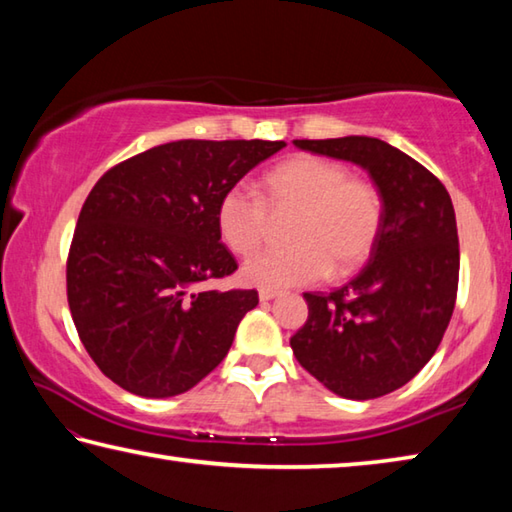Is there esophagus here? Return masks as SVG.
Segmentation results:
<instances>
[{"label":"esophagus","instance_id":"obj_1","mask_svg":"<svg viewBox=\"0 0 512 512\" xmlns=\"http://www.w3.org/2000/svg\"><path fill=\"white\" fill-rule=\"evenodd\" d=\"M279 297V290H267V288H263L261 292H258V299L261 301H272V299H276Z\"/></svg>","mask_w":512,"mask_h":512}]
</instances>
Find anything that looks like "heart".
Masks as SVG:
<instances>
[{"label":"heart","instance_id":"b5f03b06","mask_svg":"<svg viewBox=\"0 0 512 512\" xmlns=\"http://www.w3.org/2000/svg\"><path fill=\"white\" fill-rule=\"evenodd\" d=\"M261 201L233 186L220 197L215 222L227 247L251 256L270 236V213L292 222L285 240L292 247L267 251L242 267V279L279 290L317 283L333 272L353 274L369 261L382 229L378 186L351 175L344 164L317 155H294L267 170Z\"/></svg>","mask_w":512,"mask_h":512}]
</instances>
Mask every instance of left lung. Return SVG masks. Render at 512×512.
Instances as JSON below:
<instances>
[{"label":"left lung","instance_id":"obj_1","mask_svg":"<svg viewBox=\"0 0 512 512\" xmlns=\"http://www.w3.org/2000/svg\"><path fill=\"white\" fill-rule=\"evenodd\" d=\"M294 146L362 166L382 195V229L364 270L330 294H303L308 321L290 339L294 357L337 396H387L432 360L452 319L459 233L450 193L382 139Z\"/></svg>","mask_w":512,"mask_h":512}]
</instances>
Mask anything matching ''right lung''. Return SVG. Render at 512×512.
I'll use <instances>...</instances> for the list:
<instances>
[{"instance_id": "obj_1", "label": "right lung", "mask_w": 512, "mask_h": 512, "mask_svg": "<svg viewBox=\"0 0 512 512\" xmlns=\"http://www.w3.org/2000/svg\"><path fill=\"white\" fill-rule=\"evenodd\" d=\"M283 146L170 141L110 168L87 195L67 258V299L80 342L121 389L179 396L227 357L258 292L200 288L238 270L215 211Z\"/></svg>"}]
</instances>
